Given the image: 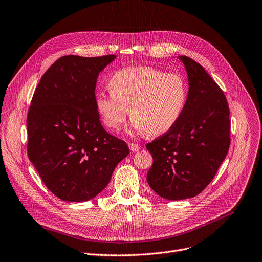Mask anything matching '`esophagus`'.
I'll return each instance as SVG.
<instances>
[{
	"label": "esophagus",
	"instance_id": "obj_1",
	"mask_svg": "<svg viewBox=\"0 0 262 262\" xmlns=\"http://www.w3.org/2000/svg\"><path fill=\"white\" fill-rule=\"evenodd\" d=\"M129 148L132 152H138L141 149L139 144H134V143H129Z\"/></svg>",
	"mask_w": 262,
	"mask_h": 262
}]
</instances>
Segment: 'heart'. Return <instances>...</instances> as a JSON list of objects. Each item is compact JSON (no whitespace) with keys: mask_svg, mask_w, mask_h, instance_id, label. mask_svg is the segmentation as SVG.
<instances>
[{"mask_svg":"<svg viewBox=\"0 0 262 262\" xmlns=\"http://www.w3.org/2000/svg\"><path fill=\"white\" fill-rule=\"evenodd\" d=\"M108 86V92H99L95 99L104 126L119 130L130 110L132 129L150 136L164 134L175 126L189 96L181 73L151 66L119 69L110 77Z\"/></svg>","mask_w":262,"mask_h":262,"instance_id":"b5f03b06","label":"heart"}]
</instances>
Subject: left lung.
<instances>
[{"instance_id":"8db88e82","label":"left lung","mask_w":262,"mask_h":262,"mask_svg":"<svg viewBox=\"0 0 262 262\" xmlns=\"http://www.w3.org/2000/svg\"><path fill=\"white\" fill-rule=\"evenodd\" d=\"M178 58L188 76V101L175 126L146 145L154 159L147 182L169 201L191 198L205 190L230 144L225 95L203 66L188 56Z\"/></svg>"}]
</instances>
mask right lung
<instances>
[{
	"mask_svg": "<svg viewBox=\"0 0 262 262\" xmlns=\"http://www.w3.org/2000/svg\"><path fill=\"white\" fill-rule=\"evenodd\" d=\"M116 55L58 58L42 76L28 114V155L47 188L61 201L96 197L108 184L126 144L101 126L97 78Z\"/></svg>",
	"mask_w": 262,
	"mask_h": 262,
	"instance_id": "right-lung-1",
	"label": "right lung"
}]
</instances>
